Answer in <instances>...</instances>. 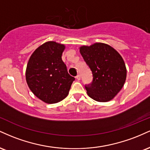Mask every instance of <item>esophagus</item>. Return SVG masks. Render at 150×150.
<instances>
[{"label":"esophagus","mask_w":150,"mask_h":150,"mask_svg":"<svg viewBox=\"0 0 150 150\" xmlns=\"http://www.w3.org/2000/svg\"><path fill=\"white\" fill-rule=\"evenodd\" d=\"M75 77H76V79H77V80H80L81 77H80V75H79V74H78V75H77V76Z\"/></svg>","instance_id":"1"}]
</instances>
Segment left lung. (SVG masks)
I'll use <instances>...</instances> for the list:
<instances>
[{"label": "left lung", "mask_w": 150, "mask_h": 150, "mask_svg": "<svg viewBox=\"0 0 150 150\" xmlns=\"http://www.w3.org/2000/svg\"><path fill=\"white\" fill-rule=\"evenodd\" d=\"M80 51L92 74V82L85 86L89 97L100 102L111 100L126 79L123 58L111 46L102 43L83 46Z\"/></svg>", "instance_id": "1"}]
</instances>
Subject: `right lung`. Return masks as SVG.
<instances>
[{
    "instance_id": "1",
    "label": "right lung",
    "mask_w": 150,
    "mask_h": 150,
    "mask_svg": "<svg viewBox=\"0 0 150 150\" xmlns=\"http://www.w3.org/2000/svg\"><path fill=\"white\" fill-rule=\"evenodd\" d=\"M64 49L63 44L46 42L34 51L27 64V85L36 97L47 104L64 99L75 80L62 61Z\"/></svg>"
}]
</instances>
